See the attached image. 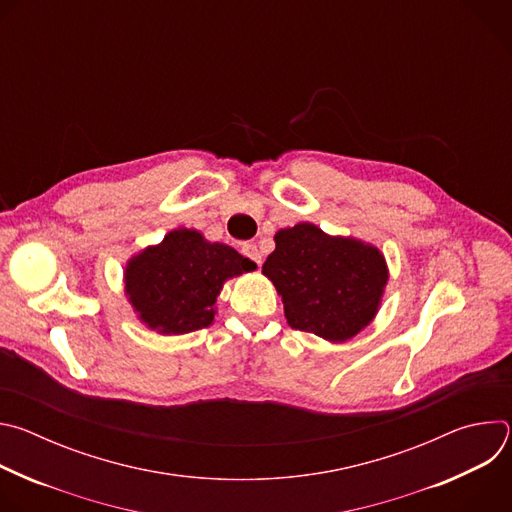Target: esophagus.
I'll use <instances>...</instances> for the list:
<instances>
[{"instance_id": "34e87169", "label": "esophagus", "mask_w": 512, "mask_h": 512, "mask_svg": "<svg viewBox=\"0 0 512 512\" xmlns=\"http://www.w3.org/2000/svg\"><path fill=\"white\" fill-rule=\"evenodd\" d=\"M241 253L247 257V259H251V261H255L257 265H261V251L257 249V245H253V243H243L241 245Z\"/></svg>"}]
</instances>
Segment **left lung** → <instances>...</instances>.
<instances>
[{
  "instance_id": "obj_1",
  "label": "left lung",
  "mask_w": 512,
  "mask_h": 512,
  "mask_svg": "<svg viewBox=\"0 0 512 512\" xmlns=\"http://www.w3.org/2000/svg\"><path fill=\"white\" fill-rule=\"evenodd\" d=\"M273 239L263 275L281 296L291 328L344 342L373 322L389 279L377 247L326 235L312 223L281 229Z\"/></svg>"
}]
</instances>
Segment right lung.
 <instances>
[{"label": "right lung", "instance_id": "add662e5", "mask_svg": "<svg viewBox=\"0 0 512 512\" xmlns=\"http://www.w3.org/2000/svg\"><path fill=\"white\" fill-rule=\"evenodd\" d=\"M255 267L229 245L210 243L194 229H176L127 261L125 294L148 328L186 334L208 328L223 283Z\"/></svg>", "mask_w": 512, "mask_h": 512}]
</instances>
